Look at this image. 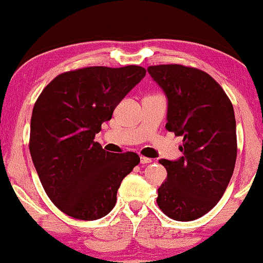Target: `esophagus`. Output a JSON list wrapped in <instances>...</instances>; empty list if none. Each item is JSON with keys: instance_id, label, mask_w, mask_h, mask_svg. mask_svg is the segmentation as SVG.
<instances>
[{"instance_id": "obj_1", "label": "esophagus", "mask_w": 263, "mask_h": 263, "mask_svg": "<svg viewBox=\"0 0 263 263\" xmlns=\"http://www.w3.org/2000/svg\"><path fill=\"white\" fill-rule=\"evenodd\" d=\"M140 163H142V164H148V163H152V159L146 157H140Z\"/></svg>"}]
</instances>
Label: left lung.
<instances>
[{
  "instance_id": "8db88e82",
  "label": "left lung",
  "mask_w": 263,
  "mask_h": 263,
  "mask_svg": "<svg viewBox=\"0 0 263 263\" xmlns=\"http://www.w3.org/2000/svg\"><path fill=\"white\" fill-rule=\"evenodd\" d=\"M168 99L165 128L183 137L178 160L160 159L166 180L157 203L169 218L194 221L222 198L237 158L236 119L231 100L207 72L183 65L149 66Z\"/></svg>"
}]
</instances>
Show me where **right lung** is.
I'll list each match as a JSON object with an SVG mask.
<instances>
[{
    "label": "right lung",
    "instance_id": "right-lung-1",
    "mask_svg": "<svg viewBox=\"0 0 263 263\" xmlns=\"http://www.w3.org/2000/svg\"><path fill=\"white\" fill-rule=\"evenodd\" d=\"M137 65L90 66L58 75L31 117L30 153L45 192L65 214L83 221L106 216L137 153L114 154L95 142L101 124L145 76Z\"/></svg>",
    "mask_w": 263,
    "mask_h": 263
}]
</instances>
